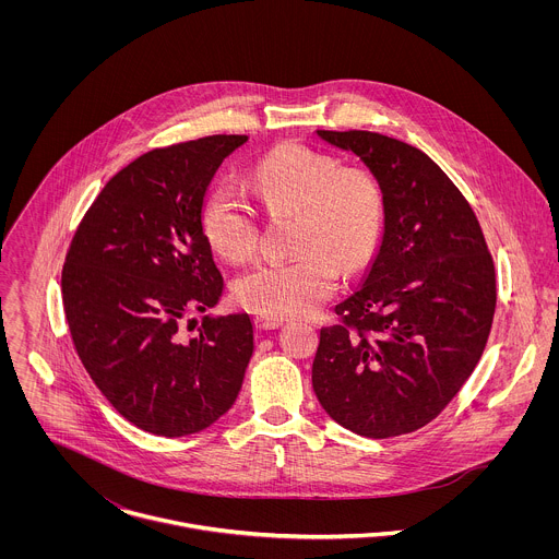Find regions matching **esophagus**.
Segmentation results:
<instances>
[{
    "label": "esophagus",
    "mask_w": 559,
    "mask_h": 559,
    "mask_svg": "<svg viewBox=\"0 0 559 559\" xmlns=\"http://www.w3.org/2000/svg\"><path fill=\"white\" fill-rule=\"evenodd\" d=\"M253 322H255L258 329L266 331V329H277V326H282L284 319H282V317H271V314H258V317L253 319Z\"/></svg>",
    "instance_id": "obj_1"
}]
</instances>
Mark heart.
<instances>
[{
	"instance_id": "obj_1",
	"label": "heart",
	"mask_w": 559,
	"mask_h": 559,
	"mask_svg": "<svg viewBox=\"0 0 559 559\" xmlns=\"http://www.w3.org/2000/svg\"><path fill=\"white\" fill-rule=\"evenodd\" d=\"M247 185L271 213H297L295 251L286 262H260L235 282L242 308L271 317L319 310L340 284L372 258L385 226V195L377 176L342 167L333 155L288 146L255 163ZM211 247L230 262L258 249V217L230 185H217L202 211Z\"/></svg>"
}]
</instances>
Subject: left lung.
Masks as SVG:
<instances>
[{
	"instance_id": "8db88e82",
	"label": "left lung",
	"mask_w": 559,
	"mask_h": 559,
	"mask_svg": "<svg viewBox=\"0 0 559 559\" xmlns=\"http://www.w3.org/2000/svg\"><path fill=\"white\" fill-rule=\"evenodd\" d=\"M350 151L385 195L379 253L364 286L320 329L312 385L344 428L372 439L432 421L472 377L497 304L478 217L419 148L372 131H317Z\"/></svg>"
}]
</instances>
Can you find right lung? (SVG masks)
<instances>
[{
  "mask_svg": "<svg viewBox=\"0 0 559 559\" xmlns=\"http://www.w3.org/2000/svg\"><path fill=\"white\" fill-rule=\"evenodd\" d=\"M245 142L209 135L129 163L96 195L67 253L62 301L83 368L122 417L159 437L217 421L253 353L247 314L204 317L198 335L185 333L187 317L224 293L202 206L222 160Z\"/></svg>",
  "mask_w": 559,
  "mask_h": 559,
  "instance_id": "right-lung-1",
  "label": "right lung"
}]
</instances>
